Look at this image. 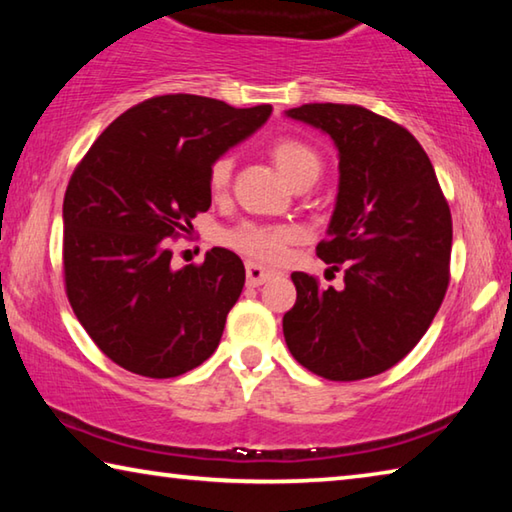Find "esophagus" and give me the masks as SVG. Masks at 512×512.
I'll list each match as a JSON object with an SVG mask.
<instances>
[{
  "label": "esophagus",
  "mask_w": 512,
  "mask_h": 512,
  "mask_svg": "<svg viewBox=\"0 0 512 512\" xmlns=\"http://www.w3.org/2000/svg\"><path fill=\"white\" fill-rule=\"evenodd\" d=\"M273 277H275V271H271V268H264V266L255 264V262H248L246 264V282H248V287H259V284L273 280Z\"/></svg>",
  "instance_id": "esophagus-1"
}]
</instances>
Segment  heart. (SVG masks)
Masks as SVG:
<instances>
[{"instance_id": "1", "label": "heart", "mask_w": 512, "mask_h": 512, "mask_svg": "<svg viewBox=\"0 0 512 512\" xmlns=\"http://www.w3.org/2000/svg\"><path fill=\"white\" fill-rule=\"evenodd\" d=\"M271 158L275 167L280 169L284 178L291 185L305 178H318L323 162L320 155L311 149L309 144L293 140V137H280L271 144ZM232 155H221L216 158L210 167V176H207V185H210L212 196H223L225 189L230 185L232 178ZM296 239V232L291 228H271V225H257V223H241L237 228L228 230L223 235V244L235 248L237 253L248 255L257 259V262L275 264L287 255L289 244Z\"/></svg>"}]
</instances>
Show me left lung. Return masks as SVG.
<instances>
[{
	"label": "left lung",
	"mask_w": 512,
	"mask_h": 512,
	"mask_svg": "<svg viewBox=\"0 0 512 512\" xmlns=\"http://www.w3.org/2000/svg\"><path fill=\"white\" fill-rule=\"evenodd\" d=\"M284 115L332 137L339 194L316 253L343 289L291 273L298 298L282 318L300 366L332 381L379 375L402 361L443 305L452 214L420 142L395 121L348 103H305Z\"/></svg>",
	"instance_id": "obj_1"
}]
</instances>
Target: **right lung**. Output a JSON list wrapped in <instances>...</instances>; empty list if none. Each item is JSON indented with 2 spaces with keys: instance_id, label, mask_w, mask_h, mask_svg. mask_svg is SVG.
Instances as JSON below:
<instances>
[{
  "instance_id": "add662e5",
  "label": "right lung",
  "mask_w": 512,
  "mask_h": 512,
  "mask_svg": "<svg viewBox=\"0 0 512 512\" xmlns=\"http://www.w3.org/2000/svg\"><path fill=\"white\" fill-rule=\"evenodd\" d=\"M196 94H164L119 115L72 173L63 203L69 305L97 348L142 377L201 366L246 282L225 248L173 268L169 239L207 212L216 158L271 117Z\"/></svg>"
}]
</instances>
